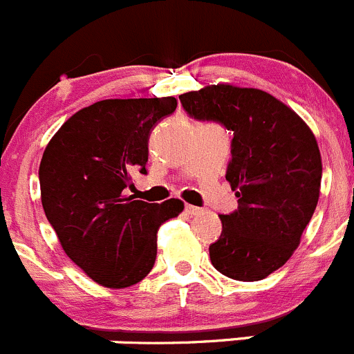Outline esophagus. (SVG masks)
<instances>
[{"label": "esophagus", "instance_id": "1", "mask_svg": "<svg viewBox=\"0 0 354 354\" xmlns=\"http://www.w3.org/2000/svg\"><path fill=\"white\" fill-rule=\"evenodd\" d=\"M185 211H187V213L190 214V216H196V214L203 213V209H201V207L192 206V204H187V206H185Z\"/></svg>", "mask_w": 354, "mask_h": 354}]
</instances>
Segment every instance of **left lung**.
Wrapping results in <instances>:
<instances>
[{
	"label": "left lung",
	"mask_w": 354,
	"mask_h": 354,
	"mask_svg": "<svg viewBox=\"0 0 354 354\" xmlns=\"http://www.w3.org/2000/svg\"><path fill=\"white\" fill-rule=\"evenodd\" d=\"M180 101L194 118L234 132L225 178L239 207L220 214L211 263L236 281H260L288 262L311 222L322 188L318 141L292 108L260 88L206 85Z\"/></svg>",
	"instance_id": "1"
}]
</instances>
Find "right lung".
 Segmentation results:
<instances>
[{
    "label": "right lung",
    "mask_w": 354,
    "mask_h": 354,
    "mask_svg": "<svg viewBox=\"0 0 354 354\" xmlns=\"http://www.w3.org/2000/svg\"><path fill=\"white\" fill-rule=\"evenodd\" d=\"M174 97L104 99L69 117L39 162L43 211L71 262L106 288L148 276L157 232L176 218L180 199L148 204L125 196L132 174H147L148 138Z\"/></svg>",
    "instance_id": "1"
}]
</instances>
